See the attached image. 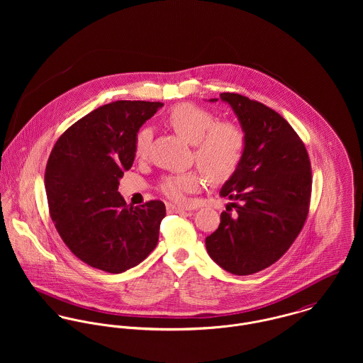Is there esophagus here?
<instances>
[{
  "instance_id": "esophagus-1",
  "label": "esophagus",
  "mask_w": 363,
  "mask_h": 363,
  "mask_svg": "<svg viewBox=\"0 0 363 363\" xmlns=\"http://www.w3.org/2000/svg\"><path fill=\"white\" fill-rule=\"evenodd\" d=\"M167 211L169 212H174V213H184V212H187L186 208L177 207V206H173V204L167 206Z\"/></svg>"
}]
</instances>
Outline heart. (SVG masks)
Masks as SVG:
<instances>
[{
  "instance_id": "b5f03b06",
  "label": "heart",
  "mask_w": 363,
  "mask_h": 363,
  "mask_svg": "<svg viewBox=\"0 0 363 363\" xmlns=\"http://www.w3.org/2000/svg\"><path fill=\"white\" fill-rule=\"evenodd\" d=\"M167 124L187 143L194 144V160L203 170H190L167 176L159 189L163 196L177 204H186L197 193L206 179L223 182L240 166L246 151V133L235 121L220 120L213 111L199 104H176L167 114ZM152 131L141 128L134 138V156L145 159L150 151Z\"/></svg>"
}]
</instances>
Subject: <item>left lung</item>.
I'll list each match as a JSON object with an SVG mask.
<instances>
[{
	"instance_id": "8db88e82",
	"label": "left lung",
	"mask_w": 363,
	"mask_h": 363,
	"mask_svg": "<svg viewBox=\"0 0 363 363\" xmlns=\"http://www.w3.org/2000/svg\"><path fill=\"white\" fill-rule=\"evenodd\" d=\"M219 96L236 113L247 144L240 166L220 190L233 203L220 213L206 246L223 269L250 275L281 259L301 233L311 207V159L279 113L239 94Z\"/></svg>"
}]
</instances>
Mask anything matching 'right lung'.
Returning a JSON list of instances; mask_svg holds the SVG:
<instances>
[{"mask_svg":"<svg viewBox=\"0 0 363 363\" xmlns=\"http://www.w3.org/2000/svg\"><path fill=\"white\" fill-rule=\"evenodd\" d=\"M160 102L117 101L79 118L46 164L49 212L67 247L85 264L124 272L148 257L166 215L159 200L127 206L118 180L134 162V138Z\"/></svg>","mask_w":363,"mask_h":363,"instance_id":"1","label":"right lung"}]
</instances>
